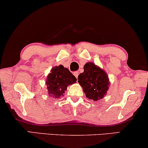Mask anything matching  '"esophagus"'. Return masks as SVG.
<instances>
[{
  "label": "esophagus",
  "mask_w": 148,
  "mask_h": 148,
  "mask_svg": "<svg viewBox=\"0 0 148 148\" xmlns=\"http://www.w3.org/2000/svg\"><path fill=\"white\" fill-rule=\"evenodd\" d=\"M73 75H74L75 76L76 78H77L78 77V75H79V72L78 71H75L73 73Z\"/></svg>",
  "instance_id": "1"
}]
</instances>
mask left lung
I'll list each match as a JSON object with an SVG mask.
<instances>
[{
    "mask_svg": "<svg viewBox=\"0 0 148 148\" xmlns=\"http://www.w3.org/2000/svg\"><path fill=\"white\" fill-rule=\"evenodd\" d=\"M84 72L79 75L78 82L86 96L97 102L104 98L109 89L110 81L106 73L94 62H87Z\"/></svg>",
    "mask_w": 148,
    "mask_h": 148,
    "instance_id": "left-lung-1",
    "label": "left lung"
}]
</instances>
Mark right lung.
I'll return each instance as SVG.
<instances>
[{
	"label": "right lung",
	"instance_id": "right-lung-1",
	"mask_svg": "<svg viewBox=\"0 0 148 148\" xmlns=\"http://www.w3.org/2000/svg\"><path fill=\"white\" fill-rule=\"evenodd\" d=\"M77 79L67 68L62 65L52 68L46 80L48 93L50 97L59 98L70 85L75 84Z\"/></svg>",
	"mask_w": 148,
	"mask_h": 148
}]
</instances>
